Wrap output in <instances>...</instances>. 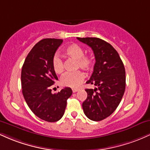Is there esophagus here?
Segmentation results:
<instances>
[{"instance_id": "34e87169", "label": "esophagus", "mask_w": 150, "mask_h": 150, "mask_svg": "<svg viewBox=\"0 0 150 150\" xmlns=\"http://www.w3.org/2000/svg\"><path fill=\"white\" fill-rule=\"evenodd\" d=\"M72 90H73V92H77V91L79 90V89H78L73 88V89H72Z\"/></svg>"}]
</instances>
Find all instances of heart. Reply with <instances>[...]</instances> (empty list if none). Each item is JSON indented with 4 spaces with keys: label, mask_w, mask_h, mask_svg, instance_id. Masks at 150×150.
Segmentation results:
<instances>
[{
    "label": "heart",
    "mask_w": 150,
    "mask_h": 150,
    "mask_svg": "<svg viewBox=\"0 0 150 150\" xmlns=\"http://www.w3.org/2000/svg\"><path fill=\"white\" fill-rule=\"evenodd\" d=\"M64 53L66 56L74 58L77 61V67L81 69L89 71L92 69L94 65V58L90 55L85 54V50L82 46L76 44H70L64 50ZM52 67L54 72L57 74H61L63 71V61L59 55L56 53L52 58ZM85 75L80 71L77 70L72 73H65L61 79V83L65 87L76 88L79 87L84 80Z\"/></svg>",
    "instance_id": "obj_1"
}]
</instances>
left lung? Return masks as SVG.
Wrapping results in <instances>:
<instances>
[{
	"instance_id": "obj_1",
	"label": "left lung",
	"mask_w": 150,
	"mask_h": 150,
	"mask_svg": "<svg viewBox=\"0 0 150 150\" xmlns=\"http://www.w3.org/2000/svg\"><path fill=\"white\" fill-rule=\"evenodd\" d=\"M77 39L92 48L95 64L90 79L86 83L96 88L86 89L87 97L82 103L86 116L94 121L107 118L119 105L125 89V70L116 49L99 38Z\"/></svg>"
}]
</instances>
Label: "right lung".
<instances>
[{"label": "right lung", "mask_w": 150, "mask_h": 150, "mask_svg": "<svg viewBox=\"0 0 150 150\" xmlns=\"http://www.w3.org/2000/svg\"><path fill=\"white\" fill-rule=\"evenodd\" d=\"M63 39H44L36 44L28 53L21 73L22 94L32 111L41 119L58 121L62 118L67 99L72 95L70 87L56 94L51 87L58 80L53 69L52 58Z\"/></svg>", "instance_id": "1"}]
</instances>
